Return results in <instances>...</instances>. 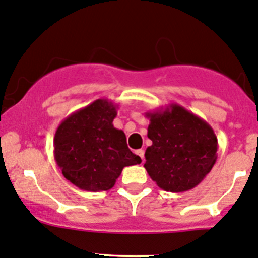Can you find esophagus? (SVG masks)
Returning <instances> with one entry per match:
<instances>
[{"mask_svg": "<svg viewBox=\"0 0 258 258\" xmlns=\"http://www.w3.org/2000/svg\"><path fill=\"white\" fill-rule=\"evenodd\" d=\"M137 155H139L140 158H142V160H144V150H143V149L137 150Z\"/></svg>", "mask_w": 258, "mask_h": 258, "instance_id": "1", "label": "esophagus"}]
</instances>
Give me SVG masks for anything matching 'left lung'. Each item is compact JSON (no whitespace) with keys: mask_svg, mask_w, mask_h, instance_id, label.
I'll return each instance as SVG.
<instances>
[{"mask_svg":"<svg viewBox=\"0 0 258 258\" xmlns=\"http://www.w3.org/2000/svg\"><path fill=\"white\" fill-rule=\"evenodd\" d=\"M145 115L153 144L145 150L144 168L151 180L170 192L198 186L217 159L219 143L211 125L175 103Z\"/></svg>","mask_w":258,"mask_h":258,"instance_id":"left-lung-1","label":"left lung"}]
</instances>
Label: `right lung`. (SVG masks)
Returning <instances> with one entry per match:
<instances>
[{"instance_id": "add662e5", "label": "right lung", "mask_w": 258, "mask_h": 258, "mask_svg": "<svg viewBox=\"0 0 258 258\" xmlns=\"http://www.w3.org/2000/svg\"><path fill=\"white\" fill-rule=\"evenodd\" d=\"M116 109L110 100L97 99L68 115L55 130V163L81 190H110L125 166L142 163L126 145L123 130L114 128Z\"/></svg>"}]
</instances>
